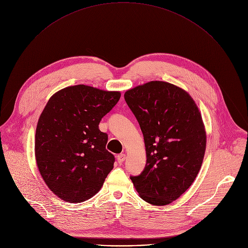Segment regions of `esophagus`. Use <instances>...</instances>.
Wrapping results in <instances>:
<instances>
[{"instance_id":"34e87169","label":"esophagus","mask_w":248,"mask_h":248,"mask_svg":"<svg viewBox=\"0 0 248 248\" xmlns=\"http://www.w3.org/2000/svg\"><path fill=\"white\" fill-rule=\"evenodd\" d=\"M125 157H126V155H125L124 153H121V154H119V155L117 156L118 162H119V163H123V162L125 160Z\"/></svg>"}]
</instances>
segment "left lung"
<instances>
[{
	"mask_svg": "<svg viewBox=\"0 0 248 248\" xmlns=\"http://www.w3.org/2000/svg\"><path fill=\"white\" fill-rule=\"evenodd\" d=\"M124 100L143 133L146 165L130 179L154 206L177 200L193 184L204 160L207 136L193 98L176 85L150 81L127 90Z\"/></svg>",
	"mask_w": 248,
	"mask_h": 248,
	"instance_id": "left-lung-1",
	"label": "left lung"
}]
</instances>
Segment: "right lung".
<instances>
[{
  "instance_id": "add662e5",
  "label": "right lung",
  "mask_w": 248,
  "mask_h": 248,
  "mask_svg": "<svg viewBox=\"0 0 248 248\" xmlns=\"http://www.w3.org/2000/svg\"><path fill=\"white\" fill-rule=\"evenodd\" d=\"M119 91L87 85L66 87L48 100L38 119L34 152L44 182L61 200L81 202L96 195L114 168L106 149L102 118L116 106Z\"/></svg>"
}]
</instances>
